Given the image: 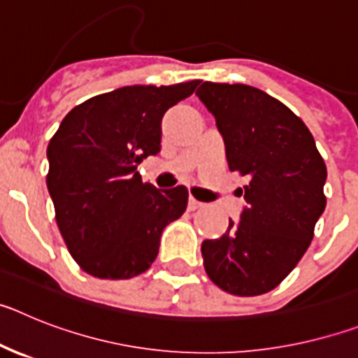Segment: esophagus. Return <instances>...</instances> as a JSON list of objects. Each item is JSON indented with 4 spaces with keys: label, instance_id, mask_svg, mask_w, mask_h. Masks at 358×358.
I'll list each match as a JSON object with an SVG mask.
<instances>
[{
    "label": "esophagus",
    "instance_id": "34e87169",
    "mask_svg": "<svg viewBox=\"0 0 358 358\" xmlns=\"http://www.w3.org/2000/svg\"><path fill=\"white\" fill-rule=\"evenodd\" d=\"M199 208H204V202L197 201V199H194V197H189L188 199V210L194 211V210H199Z\"/></svg>",
    "mask_w": 358,
    "mask_h": 358
}]
</instances>
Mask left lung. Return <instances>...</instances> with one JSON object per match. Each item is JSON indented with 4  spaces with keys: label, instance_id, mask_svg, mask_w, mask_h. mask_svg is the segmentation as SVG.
Returning a JSON list of instances; mask_svg holds the SVG:
<instances>
[{
    "label": "left lung",
    "instance_id": "8db88e82",
    "mask_svg": "<svg viewBox=\"0 0 358 358\" xmlns=\"http://www.w3.org/2000/svg\"><path fill=\"white\" fill-rule=\"evenodd\" d=\"M231 172L245 176V208L220 238L202 242L208 276L224 292L260 296L290 274L327 208V164L314 136L287 106L245 84L202 82Z\"/></svg>",
    "mask_w": 358,
    "mask_h": 358
}]
</instances>
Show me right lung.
Returning a JSON list of instances; mask_svg holds the SVG:
<instances>
[{
  "label": "right lung",
  "mask_w": 358,
  "mask_h": 358,
  "mask_svg": "<svg viewBox=\"0 0 358 358\" xmlns=\"http://www.w3.org/2000/svg\"><path fill=\"white\" fill-rule=\"evenodd\" d=\"M199 80L125 85L73 107L48 145L55 220L73 260L102 280H129L156 260L161 233L181 217L188 189H157L138 164L161 150V120Z\"/></svg>",
  "instance_id": "1"
}]
</instances>
